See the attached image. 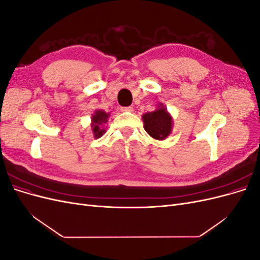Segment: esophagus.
I'll return each instance as SVG.
<instances>
[{"label": "esophagus", "instance_id": "esophagus-1", "mask_svg": "<svg viewBox=\"0 0 260 260\" xmlns=\"http://www.w3.org/2000/svg\"><path fill=\"white\" fill-rule=\"evenodd\" d=\"M120 111L123 112V113H130V112H133V107L131 106H125V107H121Z\"/></svg>", "mask_w": 260, "mask_h": 260}]
</instances>
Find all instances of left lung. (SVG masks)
Wrapping results in <instances>:
<instances>
[{
	"instance_id": "8db88e82",
	"label": "left lung",
	"mask_w": 260,
	"mask_h": 260,
	"mask_svg": "<svg viewBox=\"0 0 260 260\" xmlns=\"http://www.w3.org/2000/svg\"><path fill=\"white\" fill-rule=\"evenodd\" d=\"M143 122L145 131L156 140L166 139L171 132L172 119L165 107L144 114Z\"/></svg>"
}]
</instances>
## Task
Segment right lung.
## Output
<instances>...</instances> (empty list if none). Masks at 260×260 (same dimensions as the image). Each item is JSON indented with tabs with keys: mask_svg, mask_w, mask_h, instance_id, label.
I'll return each instance as SVG.
<instances>
[{
	"mask_svg": "<svg viewBox=\"0 0 260 260\" xmlns=\"http://www.w3.org/2000/svg\"><path fill=\"white\" fill-rule=\"evenodd\" d=\"M108 114L103 111H96L92 116V131L94 132V138H100L105 132L104 129H101L100 125L104 122H107Z\"/></svg>",
	"mask_w": 260,
	"mask_h": 260,
	"instance_id": "right-lung-1",
	"label": "right lung"
}]
</instances>
